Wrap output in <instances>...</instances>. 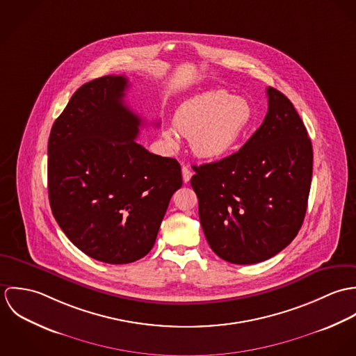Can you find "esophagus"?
Returning <instances> with one entry per match:
<instances>
[{
    "mask_svg": "<svg viewBox=\"0 0 356 356\" xmlns=\"http://www.w3.org/2000/svg\"><path fill=\"white\" fill-rule=\"evenodd\" d=\"M192 171H191V168L189 167H186V165H184L182 167V178H184V182L185 184H188L189 181H191V178H192Z\"/></svg>",
    "mask_w": 356,
    "mask_h": 356,
    "instance_id": "1",
    "label": "esophagus"
}]
</instances>
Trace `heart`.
<instances>
[{
    "label": "heart",
    "mask_w": 356,
    "mask_h": 356,
    "mask_svg": "<svg viewBox=\"0 0 356 356\" xmlns=\"http://www.w3.org/2000/svg\"><path fill=\"white\" fill-rule=\"evenodd\" d=\"M254 118L251 104L226 90H208L182 102L174 113V127L161 130L171 148L179 145V136L192 138L197 156L219 160L230 156L240 144Z\"/></svg>",
    "instance_id": "heart-1"
}]
</instances>
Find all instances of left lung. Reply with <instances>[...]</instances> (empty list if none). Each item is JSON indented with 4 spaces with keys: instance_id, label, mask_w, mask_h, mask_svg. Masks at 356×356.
<instances>
[{
    "instance_id": "8db88e82",
    "label": "left lung",
    "mask_w": 356,
    "mask_h": 356,
    "mask_svg": "<svg viewBox=\"0 0 356 356\" xmlns=\"http://www.w3.org/2000/svg\"><path fill=\"white\" fill-rule=\"evenodd\" d=\"M260 127L219 161L193 165L191 185L211 250L226 261L254 264L273 257L298 236L312 178V145L289 99L267 88Z\"/></svg>"
}]
</instances>
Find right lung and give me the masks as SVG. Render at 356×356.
<instances>
[{
    "instance_id": "1",
    "label": "right lung",
    "mask_w": 356,
    "mask_h": 356,
    "mask_svg": "<svg viewBox=\"0 0 356 356\" xmlns=\"http://www.w3.org/2000/svg\"><path fill=\"white\" fill-rule=\"evenodd\" d=\"M129 81L106 75L81 86L53 123L48 143L51 212L83 254L126 264L152 250L179 163L136 143L143 120L124 105Z\"/></svg>"
}]
</instances>
